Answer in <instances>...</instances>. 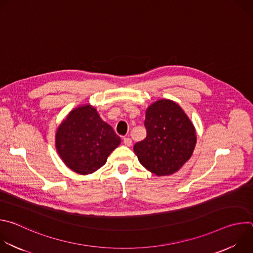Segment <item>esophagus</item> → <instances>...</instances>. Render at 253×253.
Masks as SVG:
<instances>
[{
    "label": "esophagus",
    "mask_w": 253,
    "mask_h": 253,
    "mask_svg": "<svg viewBox=\"0 0 253 253\" xmlns=\"http://www.w3.org/2000/svg\"><path fill=\"white\" fill-rule=\"evenodd\" d=\"M123 142H124V144H125V146H131L132 145V140L130 139V138H128V137H126V138H124L123 139Z\"/></svg>",
    "instance_id": "34e87169"
}]
</instances>
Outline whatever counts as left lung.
Here are the masks:
<instances>
[{"mask_svg": "<svg viewBox=\"0 0 253 253\" xmlns=\"http://www.w3.org/2000/svg\"><path fill=\"white\" fill-rule=\"evenodd\" d=\"M147 136L134 145L139 162L158 176L170 175L191 157L196 133L193 124L171 100H159L146 111Z\"/></svg>", "mask_w": 253, "mask_h": 253, "instance_id": "obj_1", "label": "left lung"}]
</instances>
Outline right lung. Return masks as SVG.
I'll use <instances>...</instances> for the list:
<instances>
[{
  "mask_svg": "<svg viewBox=\"0 0 253 253\" xmlns=\"http://www.w3.org/2000/svg\"><path fill=\"white\" fill-rule=\"evenodd\" d=\"M120 142L113 128L90 105L72 111L56 134V148L61 159L79 174H90L102 167Z\"/></svg>",
  "mask_w": 253,
  "mask_h": 253,
  "instance_id": "right-lung-1",
  "label": "right lung"
}]
</instances>
